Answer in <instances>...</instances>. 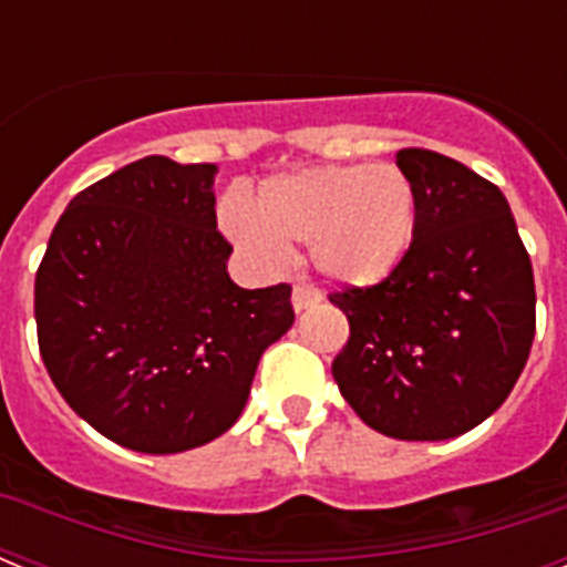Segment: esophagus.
<instances>
[{"label": "esophagus", "mask_w": 567, "mask_h": 567, "mask_svg": "<svg viewBox=\"0 0 567 567\" xmlns=\"http://www.w3.org/2000/svg\"><path fill=\"white\" fill-rule=\"evenodd\" d=\"M320 300H323V292L315 287H307V284H300V287L292 289V307L295 312H303V309L318 307Z\"/></svg>", "instance_id": "1"}]
</instances>
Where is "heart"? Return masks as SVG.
Listing matches in <instances>:
<instances>
[{
  "mask_svg": "<svg viewBox=\"0 0 567 567\" xmlns=\"http://www.w3.org/2000/svg\"><path fill=\"white\" fill-rule=\"evenodd\" d=\"M224 229L260 260L309 244L320 275L343 287H374L403 264L417 233V189L394 164H323L280 173L229 209Z\"/></svg>",
  "mask_w": 567,
  "mask_h": 567,
  "instance_id": "1",
  "label": "heart"
}]
</instances>
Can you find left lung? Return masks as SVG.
<instances>
[{
	"instance_id": "left-lung-1",
	"label": "left lung",
	"mask_w": 567,
	"mask_h": 567,
	"mask_svg": "<svg viewBox=\"0 0 567 567\" xmlns=\"http://www.w3.org/2000/svg\"><path fill=\"white\" fill-rule=\"evenodd\" d=\"M417 233L385 280L329 295L349 318L332 363L346 403L394 440H452L497 412L537 329L534 269L499 187L432 150H400Z\"/></svg>"
}]
</instances>
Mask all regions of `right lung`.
<instances>
[{
	"instance_id": "1",
	"label": "right lung",
	"mask_w": 567,
	"mask_h": 567,
	"mask_svg": "<svg viewBox=\"0 0 567 567\" xmlns=\"http://www.w3.org/2000/svg\"><path fill=\"white\" fill-rule=\"evenodd\" d=\"M215 164L147 155L68 204L37 272L48 374L99 434L178 454L240 417L292 287L240 289L215 227Z\"/></svg>"
}]
</instances>
